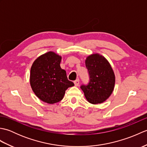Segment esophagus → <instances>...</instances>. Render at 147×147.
Segmentation results:
<instances>
[{"label":"esophagus","instance_id":"esophagus-1","mask_svg":"<svg viewBox=\"0 0 147 147\" xmlns=\"http://www.w3.org/2000/svg\"><path fill=\"white\" fill-rule=\"evenodd\" d=\"M74 85H75L76 86H78L79 85V84H80V80L78 79L75 80L74 82Z\"/></svg>","mask_w":147,"mask_h":147}]
</instances>
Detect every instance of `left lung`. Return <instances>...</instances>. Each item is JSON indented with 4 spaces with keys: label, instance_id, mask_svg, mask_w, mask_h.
I'll list each match as a JSON object with an SVG mask.
<instances>
[{
    "label": "left lung",
    "instance_id": "left-lung-1",
    "mask_svg": "<svg viewBox=\"0 0 147 147\" xmlns=\"http://www.w3.org/2000/svg\"><path fill=\"white\" fill-rule=\"evenodd\" d=\"M85 65L90 76L87 85H82L88 102L101 104L112 94L115 85V74L111 64L104 56L93 54L86 57Z\"/></svg>",
    "mask_w": 147,
    "mask_h": 147
}]
</instances>
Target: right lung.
Wrapping results in <instances>:
<instances>
[{
  "instance_id": "right-lung-1",
  "label": "right lung",
  "mask_w": 147,
  "mask_h": 147,
  "mask_svg": "<svg viewBox=\"0 0 147 147\" xmlns=\"http://www.w3.org/2000/svg\"><path fill=\"white\" fill-rule=\"evenodd\" d=\"M61 59V56L50 51L39 56L31 67V87L37 97L49 104L61 101L65 90L74 86L60 66Z\"/></svg>"
}]
</instances>
